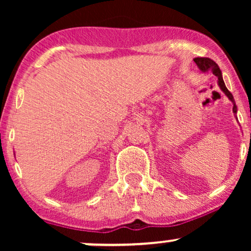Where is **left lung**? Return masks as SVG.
Here are the masks:
<instances>
[{"label":"left lung","mask_w":251,"mask_h":251,"mask_svg":"<svg viewBox=\"0 0 251 251\" xmlns=\"http://www.w3.org/2000/svg\"><path fill=\"white\" fill-rule=\"evenodd\" d=\"M194 61L196 62V65L198 66V68H200L201 72L211 71L212 74H215V75L218 77V86H220V88L224 92V94H226V96L229 98L230 101L234 103V107H232V111H234V113L235 114L237 113V106H236V103H235L234 97H232V94L230 93L229 91H227L226 83H224V81H223L222 72L220 70V67H218L217 63H216L214 60L209 59V57H195Z\"/></svg>","instance_id":"left-lung-1"}]
</instances>
